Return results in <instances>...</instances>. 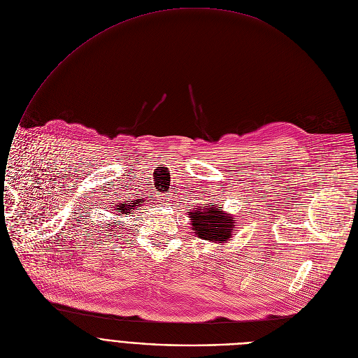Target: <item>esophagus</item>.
<instances>
[{
    "instance_id": "obj_1",
    "label": "esophagus",
    "mask_w": 358,
    "mask_h": 358,
    "mask_svg": "<svg viewBox=\"0 0 358 358\" xmlns=\"http://www.w3.org/2000/svg\"><path fill=\"white\" fill-rule=\"evenodd\" d=\"M163 199H164V198H163Z\"/></svg>"
}]
</instances>
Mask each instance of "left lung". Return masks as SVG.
I'll return each mask as SVG.
<instances>
[{"label": "left lung", "instance_id": "1", "mask_svg": "<svg viewBox=\"0 0 358 358\" xmlns=\"http://www.w3.org/2000/svg\"><path fill=\"white\" fill-rule=\"evenodd\" d=\"M195 209L196 210L194 213H190V222L194 225V231H196L195 234H198L199 238L219 243L229 239L234 231L235 217L224 215L222 210L217 208L213 209V205L205 209H202V206Z\"/></svg>", "mask_w": 358, "mask_h": 358}]
</instances>
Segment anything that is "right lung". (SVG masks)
Masks as SVG:
<instances>
[{
    "label": "right lung",
    "instance_id": "add662e5",
    "mask_svg": "<svg viewBox=\"0 0 358 358\" xmlns=\"http://www.w3.org/2000/svg\"><path fill=\"white\" fill-rule=\"evenodd\" d=\"M137 202H134V203H122L116 210L117 212H120V215H124V213H130V210H133L137 205H136ZM115 224H117V225H120V221L119 222H115ZM112 227V225H110Z\"/></svg>",
    "mask_w": 358,
    "mask_h": 358
}]
</instances>
